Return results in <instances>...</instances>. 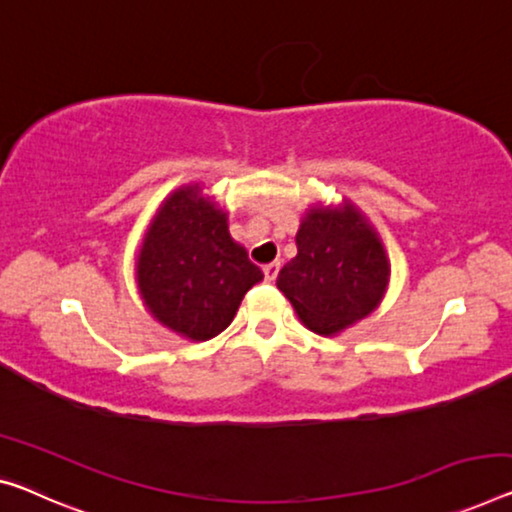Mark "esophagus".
Listing matches in <instances>:
<instances>
[{
	"instance_id": "1",
	"label": "esophagus",
	"mask_w": 512,
	"mask_h": 512,
	"mask_svg": "<svg viewBox=\"0 0 512 512\" xmlns=\"http://www.w3.org/2000/svg\"><path fill=\"white\" fill-rule=\"evenodd\" d=\"M279 267H281V263H279V261H274V263H267V265L263 267L265 281H274V279H277V274H279Z\"/></svg>"
}]
</instances>
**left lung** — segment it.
Returning a JSON list of instances; mask_svg holds the SVG:
<instances>
[{"label": "left lung", "instance_id": "8db88e82", "mask_svg": "<svg viewBox=\"0 0 512 512\" xmlns=\"http://www.w3.org/2000/svg\"><path fill=\"white\" fill-rule=\"evenodd\" d=\"M295 242L297 256L281 267L277 288L311 332L334 336L382 302L391 272L387 251L350 201L306 210Z\"/></svg>", "mask_w": 512, "mask_h": 512}]
</instances>
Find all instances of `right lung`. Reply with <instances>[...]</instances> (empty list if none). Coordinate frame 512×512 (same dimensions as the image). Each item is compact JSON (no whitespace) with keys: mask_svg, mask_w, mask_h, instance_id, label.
<instances>
[{"mask_svg":"<svg viewBox=\"0 0 512 512\" xmlns=\"http://www.w3.org/2000/svg\"><path fill=\"white\" fill-rule=\"evenodd\" d=\"M226 219L199 185H185L164 199L141 242V300L157 322L190 341L222 334L247 290L263 279Z\"/></svg>","mask_w":512,"mask_h":512,"instance_id":"right-lung-1","label":"right lung"}]
</instances>
